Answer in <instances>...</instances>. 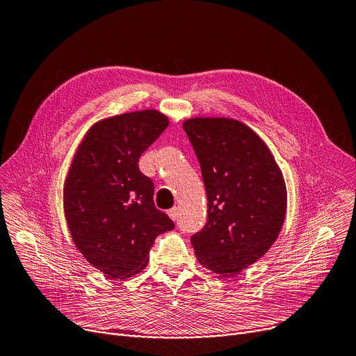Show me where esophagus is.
<instances>
[{
    "mask_svg": "<svg viewBox=\"0 0 356 356\" xmlns=\"http://www.w3.org/2000/svg\"><path fill=\"white\" fill-rule=\"evenodd\" d=\"M168 216H169V217H171V218L174 220V222H177V220H178V217H179V210H178L177 207H172V209H169V210H168Z\"/></svg>",
    "mask_w": 356,
    "mask_h": 356,
    "instance_id": "obj_1",
    "label": "esophagus"
}]
</instances>
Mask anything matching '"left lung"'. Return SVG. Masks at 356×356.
I'll use <instances>...</instances> for the list:
<instances>
[{
    "label": "left lung",
    "instance_id": "1",
    "mask_svg": "<svg viewBox=\"0 0 356 356\" xmlns=\"http://www.w3.org/2000/svg\"><path fill=\"white\" fill-rule=\"evenodd\" d=\"M182 129L209 201L207 222L191 236L195 257L216 274L234 275L278 238L286 210L282 172L264 140L238 120L195 117Z\"/></svg>",
    "mask_w": 356,
    "mask_h": 356
}]
</instances>
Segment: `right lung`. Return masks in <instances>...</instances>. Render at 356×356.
<instances>
[{
    "label": "right lung",
    "mask_w": 356,
    "mask_h": 356,
    "mask_svg": "<svg viewBox=\"0 0 356 356\" xmlns=\"http://www.w3.org/2000/svg\"><path fill=\"white\" fill-rule=\"evenodd\" d=\"M168 124L156 110L104 118L87 131L67 172L63 209L72 241L113 280L140 273L156 236L175 227L155 207L154 182L139 169Z\"/></svg>",
    "instance_id": "add662e5"
}]
</instances>
